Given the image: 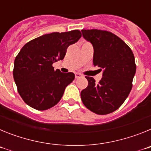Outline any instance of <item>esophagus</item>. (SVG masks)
I'll return each mask as SVG.
<instances>
[{"label":"esophagus","mask_w":151,"mask_h":151,"mask_svg":"<svg viewBox=\"0 0 151 151\" xmlns=\"http://www.w3.org/2000/svg\"><path fill=\"white\" fill-rule=\"evenodd\" d=\"M75 77H76V78H82V76L81 74H79V73H76Z\"/></svg>","instance_id":"1"}]
</instances>
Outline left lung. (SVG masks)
Wrapping results in <instances>:
<instances>
[{"mask_svg":"<svg viewBox=\"0 0 151 151\" xmlns=\"http://www.w3.org/2000/svg\"><path fill=\"white\" fill-rule=\"evenodd\" d=\"M82 32L94 48V66L103 71L98 84L92 77H85L88 85L81 91L82 101L88 110L97 114L113 113L123 104L132 88L136 72L134 54L113 33L97 29H82Z\"/></svg>","mask_w":151,"mask_h":151,"instance_id":"8db88e82","label":"left lung"}]
</instances>
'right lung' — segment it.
Returning a JSON list of instances; mask_svg holds the SVG:
<instances>
[{"label":"right lung","instance_id":"1","mask_svg":"<svg viewBox=\"0 0 151 151\" xmlns=\"http://www.w3.org/2000/svg\"><path fill=\"white\" fill-rule=\"evenodd\" d=\"M80 31L53 32L32 40L22 47L14 61L13 78L26 104L38 110H47L60 101L65 88L75 78L52 64L62 60L69 45L80 39Z\"/></svg>","mask_w":151,"mask_h":151}]
</instances>
